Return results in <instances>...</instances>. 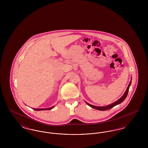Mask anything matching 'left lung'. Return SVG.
<instances>
[{
    "label": "left lung",
    "mask_w": 148,
    "mask_h": 148,
    "mask_svg": "<svg viewBox=\"0 0 148 148\" xmlns=\"http://www.w3.org/2000/svg\"><path fill=\"white\" fill-rule=\"evenodd\" d=\"M131 83H132V79H131V80H130V82L129 83V84L128 85V86H127V90H126L125 92H124V94H123V95L119 99H118L117 101L114 102L112 104H110L108 105V106H92V104H89L88 103H87L86 101H85V103L89 106H90L91 108H92L97 109V110H99L104 111V110H107L110 109H112V108H113L114 106H117L118 104H120V103H121L125 99V98H127V94H128V92H129V87H130V86L131 85Z\"/></svg>",
    "instance_id": "obj_1"
}]
</instances>
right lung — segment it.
Instances as JSON below:
<instances>
[{
    "label": "right lung",
    "instance_id": "1",
    "mask_svg": "<svg viewBox=\"0 0 148 148\" xmlns=\"http://www.w3.org/2000/svg\"><path fill=\"white\" fill-rule=\"evenodd\" d=\"M54 106H51V107H50V108H42V109H35V108H33L34 110H36V111H40V110H51V109H52L53 108H54Z\"/></svg>",
    "mask_w": 148,
    "mask_h": 148
}]
</instances>
